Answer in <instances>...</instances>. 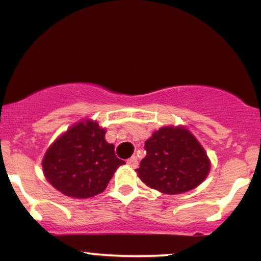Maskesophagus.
<instances>
[{
    "label": "esophagus",
    "instance_id": "esophagus-1",
    "mask_svg": "<svg viewBox=\"0 0 261 261\" xmlns=\"http://www.w3.org/2000/svg\"><path fill=\"white\" fill-rule=\"evenodd\" d=\"M127 164L133 167V168H137V166H139V161H137V158L135 157V155H133V157L127 160Z\"/></svg>",
    "mask_w": 261,
    "mask_h": 261
}]
</instances>
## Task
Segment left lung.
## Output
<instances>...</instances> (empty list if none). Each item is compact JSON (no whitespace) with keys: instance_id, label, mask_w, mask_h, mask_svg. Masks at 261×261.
I'll return each mask as SVG.
<instances>
[{"instance_id":"left-lung-1","label":"left lung","mask_w":261,"mask_h":261,"mask_svg":"<svg viewBox=\"0 0 261 261\" xmlns=\"http://www.w3.org/2000/svg\"><path fill=\"white\" fill-rule=\"evenodd\" d=\"M145 149L137 173L147 187L163 194L193 190L210 172L205 149L185 127H161L146 141Z\"/></svg>"}]
</instances>
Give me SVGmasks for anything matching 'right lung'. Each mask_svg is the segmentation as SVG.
Here are the masks:
<instances>
[{
  "label": "right lung",
  "instance_id": "obj_1",
  "mask_svg": "<svg viewBox=\"0 0 261 261\" xmlns=\"http://www.w3.org/2000/svg\"><path fill=\"white\" fill-rule=\"evenodd\" d=\"M106 130L95 121L74 125L50 146L43 160L45 178L65 195L87 199L106 190L119 160Z\"/></svg>",
  "mask_w": 261,
  "mask_h": 261
}]
</instances>
